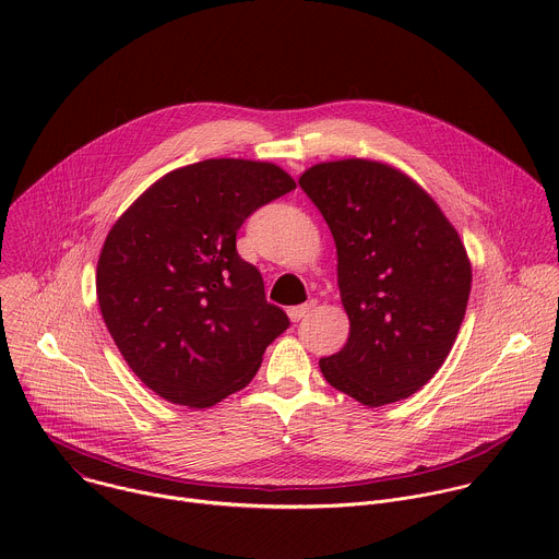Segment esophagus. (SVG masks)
Wrapping results in <instances>:
<instances>
[{"instance_id":"34e87169","label":"esophagus","mask_w":559,"mask_h":559,"mask_svg":"<svg viewBox=\"0 0 559 559\" xmlns=\"http://www.w3.org/2000/svg\"><path fill=\"white\" fill-rule=\"evenodd\" d=\"M313 305H316V300H307V302H302V305H296V307H289L287 309V316L292 318L294 323H298L300 318H305L311 309H313Z\"/></svg>"}]
</instances>
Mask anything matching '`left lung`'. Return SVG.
<instances>
[{
	"label": "left lung",
	"mask_w": 559,
	"mask_h": 559,
	"mask_svg": "<svg viewBox=\"0 0 559 559\" xmlns=\"http://www.w3.org/2000/svg\"><path fill=\"white\" fill-rule=\"evenodd\" d=\"M298 183L332 229L349 316L345 347L318 365L367 407L405 401L442 367L464 321L460 236L414 179L380 162L316 164Z\"/></svg>",
	"instance_id": "left-lung-1"
}]
</instances>
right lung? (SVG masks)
Wrapping results in <instances>:
<instances>
[{
    "label": "right lung",
    "mask_w": 559,
    "mask_h": 559,
    "mask_svg": "<svg viewBox=\"0 0 559 559\" xmlns=\"http://www.w3.org/2000/svg\"><path fill=\"white\" fill-rule=\"evenodd\" d=\"M278 166L207 158L152 183L112 225L97 263L104 323L139 380L168 403L205 409L243 389L289 328L236 231L292 192Z\"/></svg>",
    "instance_id": "right-lung-1"
}]
</instances>
